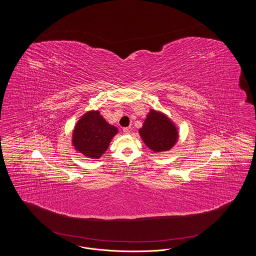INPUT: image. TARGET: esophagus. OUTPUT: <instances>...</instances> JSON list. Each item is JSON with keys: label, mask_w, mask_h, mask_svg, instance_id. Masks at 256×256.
<instances>
[{"label": "esophagus", "mask_w": 256, "mask_h": 256, "mask_svg": "<svg viewBox=\"0 0 256 256\" xmlns=\"http://www.w3.org/2000/svg\"><path fill=\"white\" fill-rule=\"evenodd\" d=\"M122 132L124 134H128L130 132V128H124V130H122Z\"/></svg>", "instance_id": "1"}]
</instances>
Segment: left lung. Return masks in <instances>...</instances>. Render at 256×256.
Listing matches in <instances>:
<instances>
[{
	"label": "left lung",
	"mask_w": 256,
	"mask_h": 256,
	"mask_svg": "<svg viewBox=\"0 0 256 256\" xmlns=\"http://www.w3.org/2000/svg\"><path fill=\"white\" fill-rule=\"evenodd\" d=\"M139 134L146 146L154 152L169 150L178 138V128L170 118L154 110L148 112Z\"/></svg>",
	"instance_id": "obj_1"
}]
</instances>
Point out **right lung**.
I'll return each mask as SVG.
<instances>
[{
  "mask_svg": "<svg viewBox=\"0 0 256 256\" xmlns=\"http://www.w3.org/2000/svg\"><path fill=\"white\" fill-rule=\"evenodd\" d=\"M117 134L118 128L106 122L98 111L90 110L76 122L72 144L76 152L86 158L98 159Z\"/></svg>",
  "mask_w": 256,
  "mask_h": 256,
  "instance_id": "right-lung-1",
  "label": "right lung"
}]
</instances>
